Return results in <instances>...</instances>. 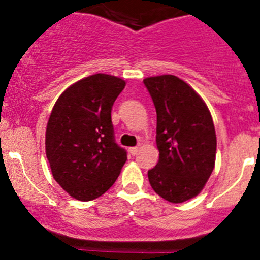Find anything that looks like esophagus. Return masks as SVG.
Returning <instances> with one entry per match:
<instances>
[{
    "label": "esophagus",
    "mask_w": 260,
    "mask_h": 260,
    "mask_svg": "<svg viewBox=\"0 0 260 260\" xmlns=\"http://www.w3.org/2000/svg\"><path fill=\"white\" fill-rule=\"evenodd\" d=\"M138 151H140V147H138V146L131 147V148H129V153L132 154V156H136V154L138 153Z\"/></svg>",
    "instance_id": "obj_1"
}]
</instances>
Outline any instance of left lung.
<instances>
[{
  "instance_id": "1",
  "label": "left lung",
  "mask_w": 260,
  "mask_h": 260,
  "mask_svg": "<svg viewBox=\"0 0 260 260\" xmlns=\"http://www.w3.org/2000/svg\"><path fill=\"white\" fill-rule=\"evenodd\" d=\"M157 113L156 142L159 159L148 171L157 195L174 204L195 198L215 166L216 135L208 106L175 75L143 80Z\"/></svg>"
}]
</instances>
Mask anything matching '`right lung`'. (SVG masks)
<instances>
[{
	"mask_svg": "<svg viewBox=\"0 0 260 260\" xmlns=\"http://www.w3.org/2000/svg\"><path fill=\"white\" fill-rule=\"evenodd\" d=\"M125 81L108 74L86 77L62 91L50 114L46 157L55 181L72 198L90 201L118 179L127 152L114 141L111 112Z\"/></svg>",
	"mask_w": 260,
	"mask_h": 260,
	"instance_id": "obj_1",
	"label": "right lung"
}]
</instances>
